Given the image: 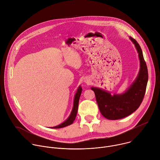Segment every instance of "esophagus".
Segmentation results:
<instances>
[{
	"mask_svg": "<svg viewBox=\"0 0 160 160\" xmlns=\"http://www.w3.org/2000/svg\"><path fill=\"white\" fill-rule=\"evenodd\" d=\"M84 82H86V83H87V82H88V80H87V79H84Z\"/></svg>",
	"mask_w": 160,
	"mask_h": 160,
	"instance_id": "34e87169",
	"label": "esophagus"
}]
</instances>
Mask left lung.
Returning a JSON list of instances; mask_svg holds the SVG:
<instances>
[{
  "label": "left lung",
  "mask_w": 160,
  "mask_h": 160,
  "mask_svg": "<svg viewBox=\"0 0 160 160\" xmlns=\"http://www.w3.org/2000/svg\"><path fill=\"white\" fill-rule=\"evenodd\" d=\"M138 52L140 69L138 77L125 92L111 95L110 92L98 88L92 87L99 110L102 115L108 120L125 118L134 112L140 106L144 97L148 81L146 63L140 45L135 39L129 37Z\"/></svg>",
  "instance_id": "obj_1"
}]
</instances>
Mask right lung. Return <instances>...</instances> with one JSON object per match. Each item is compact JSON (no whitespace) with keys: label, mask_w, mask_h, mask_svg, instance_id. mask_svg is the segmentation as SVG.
Wrapping results in <instances>:
<instances>
[{"label":"right lung","mask_w":160,"mask_h":160,"mask_svg":"<svg viewBox=\"0 0 160 160\" xmlns=\"http://www.w3.org/2000/svg\"><path fill=\"white\" fill-rule=\"evenodd\" d=\"M82 92V88L81 86H79L77 90V92L75 94L74 97V105H73V108H72V110L71 112V115H69V117H68V118L63 122V123H62L61 124L53 127H51V128L53 129H59V128H62V127H64L66 126H68L71 124H72L73 123V122L74 121L76 115H77V112H78V105H79V98Z\"/></svg>","instance_id":"right-lung-1"}]
</instances>
